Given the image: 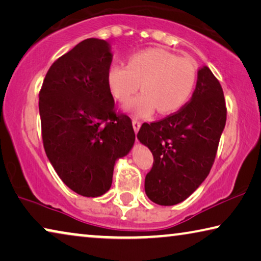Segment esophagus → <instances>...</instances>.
<instances>
[{
    "instance_id": "34e87169",
    "label": "esophagus",
    "mask_w": 261,
    "mask_h": 261,
    "mask_svg": "<svg viewBox=\"0 0 261 261\" xmlns=\"http://www.w3.org/2000/svg\"><path fill=\"white\" fill-rule=\"evenodd\" d=\"M140 125H142V123H140V121H138V119H134V121H132V126H134V130L136 134L139 131Z\"/></svg>"
}]
</instances>
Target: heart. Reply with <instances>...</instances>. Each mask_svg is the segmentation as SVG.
Listing matches in <instances>:
<instances>
[{"label": "heart", "instance_id": "1", "mask_svg": "<svg viewBox=\"0 0 261 261\" xmlns=\"http://www.w3.org/2000/svg\"><path fill=\"white\" fill-rule=\"evenodd\" d=\"M107 84L119 103L129 101L140 86L143 93L124 107L130 115L147 117L155 109L168 115L188 102L196 84V67L188 58L168 49L146 48L127 58V65L110 66Z\"/></svg>", "mask_w": 261, "mask_h": 261}]
</instances>
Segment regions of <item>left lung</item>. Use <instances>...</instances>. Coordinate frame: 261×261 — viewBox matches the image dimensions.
<instances>
[{
  "label": "left lung",
  "mask_w": 261,
  "mask_h": 261,
  "mask_svg": "<svg viewBox=\"0 0 261 261\" xmlns=\"http://www.w3.org/2000/svg\"><path fill=\"white\" fill-rule=\"evenodd\" d=\"M225 122L221 84L203 66L187 105L159 122L144 123L137 135L154 158L145 177V193L152 202L174 205L200 187L212 169Z\"/></svg>",
  "instance_id": "obj_1"
}]
</instances>
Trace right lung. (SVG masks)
Returning <instances> with one entry per match:
<instances>
[{
  "mask_svg": "<svg viewBox=\"0 0 261 261\" xmlns=\"http://www.w3.org/2000/svg\"><path fill=\"white\" fill-rule=\"evenodd\" d=\"M111 61L108 41L82 40L53 63L39 93L47 158L63 182L86 197L108 192L116 161L135 144L129 116L115 113L107 84Z\"/></svg>",
  "mask_w": 261,
  "mask_h": 261,
  "instance_id": "add662e5",
  "label": "right lung"
}]
</instances>
